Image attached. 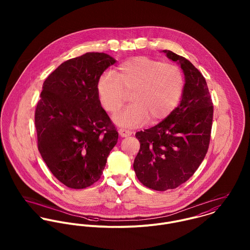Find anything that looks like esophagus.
Instances as JSON below:
<instances>
[{
  "label": "esophagus",
  "mask_w": 250,
  "mask_h": 250,
  "mask_svg": "<svg viewBox=\"0 0 250 250\" xmlns=\"http://www.w3.org/2000/svg\"><path fill=\"white\" fill-rule=\"evenodd\" d=\"M118 133H119V135H120L121 138H126V137L132 136V134H133L132 131L127 130V129H123V128L119 129V130H118Z\"/></svg>",
  "instance_id": "obj_1"
}]
</instances>
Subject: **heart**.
<instances>
[{
  "mask_svg": "<svg viewBox=\"0 0 250 250\" xmlns=\"http://www.w3.org/2000/svg\"><path fill=\"white\" fill-rule=\"evenodd\" d=\"M116 74L103 73L97 81L96 92L103 108L114 113L122 106L126 91H132L133 104L113 118L120 126H140L148 119L151 123L164 120L178 105L184 91L183 73L173 63L140 56L123 62Z\"/></svg>",
  "mask_w": 250,
  "mask_h": 250,
  "instance_id": "heart-1",
  "label": "heart"
}]
</instances>
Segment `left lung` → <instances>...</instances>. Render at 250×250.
Instances as JSON below:
<instances>
[{
  "mask_svg": "<svg viewBox=\"0 0 250 250\" xmlns=\"http://www.w3.org/2000/svg\"><path fill=\"white\" fill-rule=\"evenodd\" d=\"M163 52L183 70L184 91L165 120L136 134L141 148L134 162L141 183L161 191L177 188L199 167L208 151L214 113L202 74L187 59L169 50Z\"/></svg>",
  "mask_w": 250,
  "mask_h": 250,
  "instance_id": "1",
  "label": "left lung"
}]
</instances>
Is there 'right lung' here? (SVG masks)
Instances as JSON below:
<instances>
[{"label": "right lung", "mask_w": 250, "mask_h": 250, "mask_svg": "<svg viewBox=\"0 0 250 250\" xmlns=\"http://www.w3.org/2000/svg\"><path fill=\"white\" fill-rule=\"evenodd\" d=\"M115 60L86 53L62 63L45 80L35 115L39 153L53 175L71 188L97 182L118 133L96 92Z\"/></svg>", "instance_id": "obj_1"}]
</instances>
